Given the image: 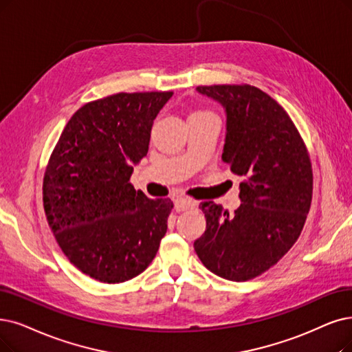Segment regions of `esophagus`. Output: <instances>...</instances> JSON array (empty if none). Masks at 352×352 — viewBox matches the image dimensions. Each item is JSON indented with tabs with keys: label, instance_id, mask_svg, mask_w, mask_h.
Listing matches in <instances>:
<instances>
[{
	"label": "esophagus",
	"instance_id": "34e87169",
	"mask_svg": "<svg viewBox=\"0 0 352 352\" xmlns=\"http://www.w3.org/2000/svg\"><path fill=\"white\" fill-rule=\"evenodd\" d=\"M195 206H196V201L189 199V198H177L175 201V209L176 210H186V209H190V208H195Z\"/></svg>",
	"mask_w": 352,
	"mask_h": 352
}]
</instances>
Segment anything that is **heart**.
<instances>
[{
  "mask_svg": "<svg viewBox=\"0 0 352 352\" xmlns=\"http://www.w3.org/2000/svg\"><path fill=\"white\" fill-rule=\"evenodd\" d=\"M193 114H209V112H205V111H198V112H193Z\"/></svg>",
  "mask_w": 352,
  "mask_h": 352,
  "instance_id": "b5f03b06",
  "label": "heart"
}]
</instances>
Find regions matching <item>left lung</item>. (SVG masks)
<instances>
[{"label":"left lung","mask_w":352,"mask_h":352,"mask_svg":"<svg viewBox=\"0 0 352 352\" xmlns=\"http://www.w3.org/2000/svg\"><path fill=\"white\" fill-rule=\"evenodd\" d=\"M227 112L222 160L241 176V205L230 215L201 202L206 230L193 247L214 274L247 282L278 263L298 241L312 202L311 157L285 108L247 85L198 87Z\"/></svg>","instance_id":"obj_1"}]
</instances>
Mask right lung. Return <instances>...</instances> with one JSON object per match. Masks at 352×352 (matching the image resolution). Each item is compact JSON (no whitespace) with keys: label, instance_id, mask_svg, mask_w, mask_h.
Instances as JSON below:
<instances>
[{"label":"right lung","instance_id":"1","mask_svg":"<svg viewBox=\"0 0 352 352\" xmlns=\"http://www.w3.org/2000/svg\"><path fill=\"white\" fill-rule=\"evenodd\" d=\"M166 92H120L80 107L54 146L43 206L63 254L102 283H122L156 257L173 209L130 184L150 143Z\"/></svg>","mask_w":352,"mask_h":352}]
</instances>
